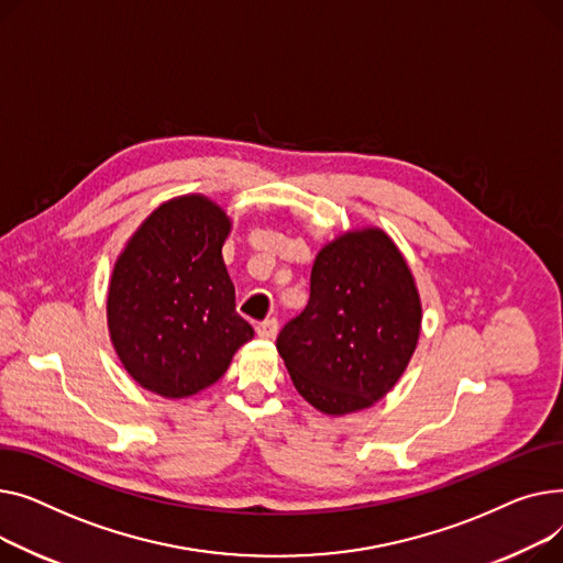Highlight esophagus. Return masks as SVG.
Returning a JSON list of instances; mask_svg holds the SVG:
<instances>
[{
	"label": "esophagus",
	"mask_w": 563,
	"mask_h": 563,
	"mask_svg": "<svg viewBox=\"0 0 563 563\" xmlns=\"http://www.w3.org/2000/svg\"><path fill=\"white\" fill-rule=\"evenodd\" d=\"M277 329H279L277 318H266V320H261V322L256 324V334H258L261 339H275V336H277Z\"/></svg>",
	"instance_id": "esophagus-1"
}]
</instances>
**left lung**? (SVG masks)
Segmentation results:
<instances>
[{
  "instance_id": "left-lung-1",
  "label": "left lung",
  "mask_w": 563,
  "mask_h": 563,
  "mask_svg": "<svg viewBox=\"0 0 563 563\" xmlns=\"http://www.w3.org/2000/svg\"><path fill=\"white\" fill-rule=\"evenodd\" d=\"M420 316L402 254L384 231L363 229L316 256L309 305L284 324L277 350L307 402L350 413L382 400L400 379Z\"/></svg>"
}]
</instances>
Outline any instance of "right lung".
<instances>
[{
	"label": "right lung",
	"instance_id": "1",
	"mask_svg": "<svg viewBox=\"0 0 563 563\" xmlns=\"http://www.w3.org/2000/svg\"><path fill=\"white\" fill-rule=\"evenodd\" d=\"M229 220L207 197L158 207L120 254L109 288V329L126 373L165 398L218 382L254 336L236 313L222 245Z\"/></svg>",
	"mask_w": 563,
	"mask_h": 563
}]
</instances>
